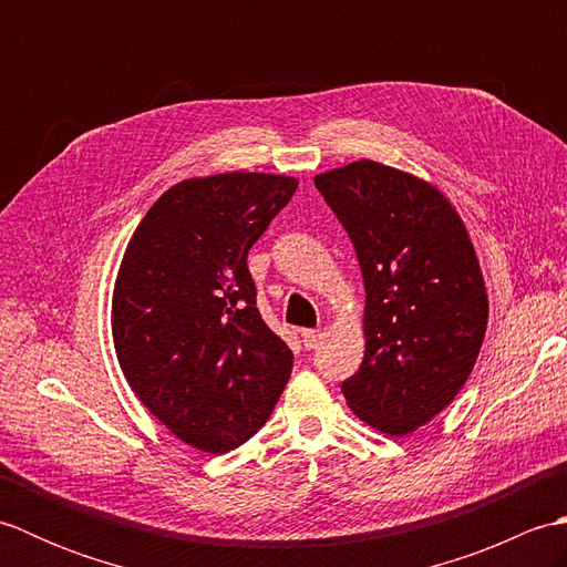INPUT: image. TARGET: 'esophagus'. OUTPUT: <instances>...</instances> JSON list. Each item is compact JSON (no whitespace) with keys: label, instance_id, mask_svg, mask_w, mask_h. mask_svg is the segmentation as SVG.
<instances>
[{"label":"esophagus","instance_id":"1","mask_svg":"<svg viewBox=\"0 0 567 567\" xmlns=\"http://www.w3.org/2000/svg\"><path fill=\"white\" fill-rule=\"evenodd\" d=\"M319 339H321V333L315 331V329H305L302 331V343H305L307 351H315V348L319 346Z\"/></svg>","mask_w":567,"mask_h":567}]
</instances>
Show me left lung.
Masks as SVG:
<instances>
[{
  "instance_id": "1",
  "label": "left lung",
  "mask_w": 567,
  "mask_h": 567,
  "mask_svg": "<svg viewBox=\"0 0 567 567\" xmlns=\"http://www.w3.org/2000/svg\"><path fill=\"white\" fill-rule=\"evenodd\" d=\"M365 282V355L343 380L348 406L390 436L453 402L487 327L483 272L441 192L375 161L315 177Z\"/></svg>"
}]
</instances>
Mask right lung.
<instances>
[{"label":"right lung","instance_id":"right-lung-1","mask_svg":"<svg viewBox=\"0 0 567 567\" xmlns=\"http://www.w3.org/2000/svg\"><path fill=\"white\" fill-rule=\"evenodd\" d=\"M295 189V177L262 173L185 179L128 240L112 307L118 365L199 451L246 443L290 380L292 351L256 307L248 250Z\"/></svg>","mask_w":567,"mask_h":567}]
</instances>
